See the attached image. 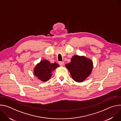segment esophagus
Segmentation results:
<instances>
[{"label":"esophagus","instance_id":"34e87169","mask_svg":"<svg viewBox=\"0 0 121 121\" xmlns=\"http://www.w3.org/2000/svg\"><path fill=\"white\" fill-rule=\"evenodd\" d=\"M58 64H59V65H61V66H62V65H64V62H61V61H60V62H59Z\"/></svg>","mask_w":121,"mask_h":121}]
</instances>
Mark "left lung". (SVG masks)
<instances>
[{
    "instance_id": "8db88e82",
    "label": "left lung",
    "mask_w": 121,
    "mask_h": 121,
    "mask_svg": "<svg viewBox=\"0 0 121 121\" xmlns=\"http://www.w3.org/2000/svg\"><path fill=\"white\" fill-rule=\"evenodd\" d=\"M69 71L73 79L77 82H82L91 74L93 69L92 60L82 56H74L71 61L65 65Z\"/></svg>"
}]
</instances>
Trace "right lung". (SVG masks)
Segmentation results:
<instances>
[{
	"instance_id": "right-lung-1",
	"label": "right lung",
	"mask_w": 121,
	"mask_h": 121,
	"mask_svg": "<svg viewBox=\"0 0 121 121\" xmlns=\"http://www.w3.org/2000/svg\"><path fill=\"white\" fill-rule=\"evenodd\" d=\"M59 65L56 62L51 63L48 60L43 59L37 64L33 69L34 75L42 81H47L52 75V73Z\"/></svg>"
}]
</instances>
